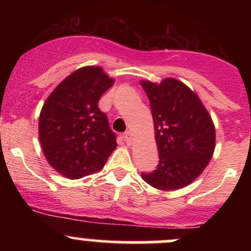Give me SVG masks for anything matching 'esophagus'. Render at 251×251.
Here are the masks:
<instances>
[{"label": "esophagus", "mask_w": 251, "mask_h": 251, "mask_svg": "<svg viewBox=\"0 0 251 251\" xmlns=\"http://www.w3.org/2000/svg\"><path fill=\"white\" fill-rule=\"evenodd\" d=\"M124 140H125L127 144H132V142H133V137H132L131 132H126V133H124Z\"/></svg>", "instance_id": "esophagus-1"}]
</instances>
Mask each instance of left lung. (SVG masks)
Returning <instances> with one entry per match:
<instances>
[{"label":"left lung","mask_w":251,"mask_h":251,"mask_svg":"<svg viewBox=\"0 0 251 251\" xmlns=\"http://www.w3.org/2000/svg\"><path fill=\"white\" fill-rule=\"evenodd\" d=\"M150 100L159 163L142 178L153 188L174 191L194 181L215 151L216 131L194 91L174 77L140 81Z\"/></svg>","instance_id":"1"}]
</instances>
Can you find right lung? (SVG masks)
<instances>
[{"label": "right lung", "instance_id": "1", "mask_svg": "<svg viewBox=\"0 0 251 251\" xmlns=\"http://www.w3.org/2000/svg\"><path fill=\"white\" fill-rule=\"evenodd\" d=\"M114 83L99 66L76 70L43 103L39 139L46 159L63 177L79 179L100 171L117 148L100 98Z\"/></svg>", "mask_w": 251, "mask_h": 251}]
</instances>
